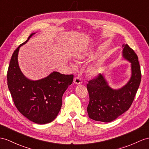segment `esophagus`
I'll return each instance as SVG.
<instances>
[{
    "label": "esophagus",
    "instance_id": "obj_1",
    "mask_svg": "<svg viewBox=\"0 0 149 149\" xmlns=\"http://www.w3.org/2000/svg\"><path fill=\"white\" fill-rule=\"evenodd\" d=\"M74 83H76V84H81V79L79 78V77H75L74 78Z\"/></svg>",
    "mask_w": 149,
    "mask_h": 149
}]
</instances>
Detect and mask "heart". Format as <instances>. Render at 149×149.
I'll return each instance as SVG.
<instances>
[{
	"mask_svg": "<svg viewBox=\"0 0 149 149\" xmlns=\"http://www.w3.org/2000/svg\"><path fill=\"white\" fill-rule=\"evenodd\" d=\"M90 54V52L88 51H83L79 52L77 56V60L78 63L84 61L86 58ZM100 66L99 64H93L90 66L86 70V73L88 77H96L100 73Z\"/></svg>",
	"mask_w": 149,
	"mask_h": 149,
	"instance_id": "b5f03b06",
	"label": "heart"
}]
</instances>
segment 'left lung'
<instances>
[{
	"mask_svg": "<svg viewBox=\"0 0 149 149\" xmlns=\"http://www.w3.org/2000/svg\"><path fill=\"white\" fill-rule=\"evenodd\" d=\"M123 57L131 63L132 76L122 88L114 90L109 86L104 76L99 74L87 84L90 101L87 112L90 119L109 123L114 121L132 106L141 81L138 56L128 44L123 45Z\"/></svg>",
	"mask_w": 149,
	"mask_h": 149,
	"instance_id": "left-lung-1",
	"label": "left lung"
}]
</instances>
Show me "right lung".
Listing matches in <instances>:
<instances>
[{"mask_svg": "<svg viewBox=\"0 0 149 149\" xmlns=\"http://www.w3.org/2000/svg\"><path fill=\"white\" fill-rule=\"evenodd\" d=\"M34 33L14 50L9 63L8 85L17 110L29 120L37 124L52 122L62 106V97L73 81V74H63L54 71L48 77L31 80L21 72L17 56L20 47L25 44Z\"/></svg>", "mask_w": 149, "mask_h": 149, "instance_id": "add662e5", "label": "right lung"}]
</instances>
